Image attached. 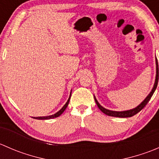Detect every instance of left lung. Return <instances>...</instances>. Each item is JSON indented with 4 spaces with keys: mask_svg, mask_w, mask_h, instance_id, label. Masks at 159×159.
<instances>
[{
    "mask_svg": "<svg viewBox=\"0 0 159 159\" xmlns=\"http://www.w3.org/2000/svg\"><path fill=\"white\" fill-rule=\"evenodd\" d=\"M158 61L156 59V78H155V84H154V87L152 89V91L150 92V94L147 96L146 98L139 105V106L136 107L134 109H131V110H129V111H110L108 109H105V108H103L102 106H101L99 105V103L98 102V101L96 100V98H94V100H95L96 104H97L98 107V108L102 111L103 113H105V115H108V116H112V117H118V118H129V117L133 116V115H136L137 113H139L141 110L145 108V105L148 104V102L150 101L151 98L152 96L153 95L154 92H155V89H156L157 85H158Z\"/></svg>",
    "mask_w": 159,
    "mask_h": 159,
    "instance_id": "left-lung-1",
    "label": "left lung"
}]
</instances>
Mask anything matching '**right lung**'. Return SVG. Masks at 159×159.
Returning <instances> with one entry per match:
<instances>
[{"instance_id":"add662e5","label":"right lung","mask_w":159,"mask_h":159,"mask_svg":"<svg viewBox=\"0 0 159 159\" xmlns=\"http://www.w3.org/2000/svg\"><path fill=\"white\" fill-rule=\"evenodd\" d=\"M70 95L69 97V98H68V102H66V104H65V105L63 106V108H61L60 111H58L57 112V113H55L54 115H49V116H45V117H34V118H36V119H40V120H44V119H51V118H57V117L60 116L61 115L62 113H63L64 111H65V110L66 109L67 106L68 105V103H69V101H70Z\"/></svg>"}]
</instances>
